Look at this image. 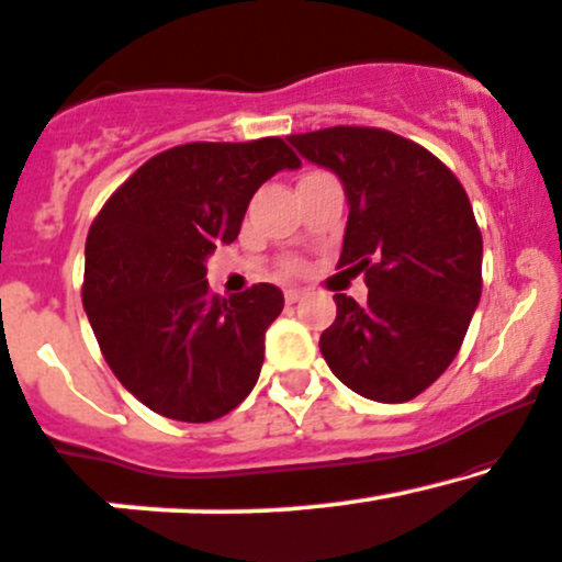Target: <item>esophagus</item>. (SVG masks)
<instances>
[{"mask_svg":"<svg viewBox=\"0 0 562 562\" xmlns=\"http://www.w3.org/2000/svg\"><path fill=\"white\" fill-rule=\"evenodd\" d=\"M283 297H286L289 305H294V302L302 300V292L300 289H286V292H283Z\"/></svg>","mask_w":562,"mask_h":562,"instance_id":"34e87169","label":"esophagus"}]
</instances>
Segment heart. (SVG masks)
I'll list each match as a JSON object with an SVG mask.
<instances>
[{"mask_svg": "<svg viewBox=\"0 0 562 562\" xmlns=\"http://www.w3.org/2000/svg\"><path fill=\"white\" fill-rule=\"evenodd\" d=\"M283 270H286V273H297L300 262H297V260H289L286 265H283Z\"/></svg>", "mask_w": 562, "mask_h": 562, "instance_id": "obj_1", "label": "heart"}]
</instances>
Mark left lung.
Returning a JSON list of instances; mask_svg holds the SVG:
<instances>
[{
  "instance_id": "8db88e82",
  "label": "left lung",
  "mask_w": 562,
  "mask_h": 562,
  "mask_svg": "<svg viewBox=\"0 0 562 562\" xmlns=\"http://www.w3.org/2000/svg\"><path fill=\"white\" fill-rule=\"evenodd\" d=\"M348 193L337 268L363 273L369 300L334 294L321 352L339 382L380 403L417 398L449 369L483 289V236L462 182L438 156L380 127L289 135Z\"/></svg>"
}]
</instances>
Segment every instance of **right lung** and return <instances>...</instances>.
<instances>
[{
  "label": "right lung",
  "instance_id": "obj_1",
  "mask_svg": "<svg viewBox=\"0 0 562 562\" xmlns=\"http://www.w3.org/2000/svg\"><path fill=\"white\" fill-rule=\"evenodd\" d=\"M294 167L281 137L175 145L132 172L92 220L81 302L105 363L150 412L212 422L257 384L281 289L255 283L217 297L204 262L236 241L257 188Z\"/></svg>",
  "mask_w": 562,
  "mask_h": 562
}]
</instances>
